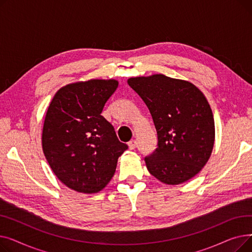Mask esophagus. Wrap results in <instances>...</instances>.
<instances>
[{
    "instance_id": "esophagus-1",
    "label": "esophagus",
    "mask_w": 252,
    "mask_h": 252,
    "mask_svg": "<svg viewBox=\"0 0 252 252\" xmlns=\"http://www.w3.org/2000/svg\"><path fill=\"white\" fill-rule=\"evenodd\" d=\"M127 146H128V148H129L130 150H134V149L136 148V146H137V142H136L135 140H131V141H129V142L127 143Z\"/></svg>"
}]
</instances>
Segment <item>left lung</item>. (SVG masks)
Returning <instances> with one entry per match:
<instances>
[{"instance_id": "left-lung-1", "label": "left lung", "mask_w": 252, "mask_h": 252, "mask_svg": "<svg viewBox=\"0 0 252 252\" xmlns=\"http://www.w3.org/2000/svg\"><path fill=\"white\" fill-rule=\"evenodd\" d=\"M146 104L157 131V148L145 157L149 173L166 185L195 177L215 144V119L203 93L188 81L164 74L127 79Z\"/></svg>"}]
</instances>
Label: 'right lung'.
Returning a JSON list of instances; mask_svg holds the SVG:
<instances>
[{
    "instance_id": "1",
    "label": "right lung",
    "mask_w": 252,
    "mask_h": 252,
    "mask_svg": "<svg viewBox=\"0 0 252 252\" xmlns=\"http://www.w3.org/2000/svg\"><path fill=\"white\" fill-rule=\"evenodd\" d=\"M117 87L115 79L66 85L48 107L42 134L45 157L55 176L76 192L93 194L105 188L127 149L101 115Z\"/></svg>"
}]
</instances>
